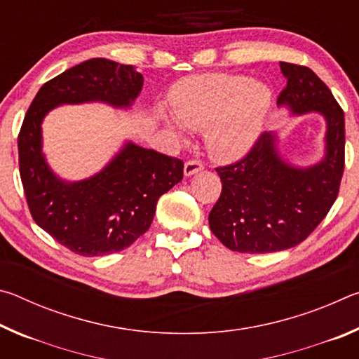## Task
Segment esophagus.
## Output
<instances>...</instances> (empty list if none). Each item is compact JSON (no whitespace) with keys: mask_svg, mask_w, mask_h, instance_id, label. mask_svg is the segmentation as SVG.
<instances>
[{"mask_svg":"<svg viewBox=\"0 0 359 359\" xmlns=\"http://www.w3.org/2000/svg\"><path fill=\"white\" fill-rule=\"evenodd\" d=\"M203 169H204V165H203L201 161L190 160V161L185 163L184 172H185V175H193V174H196V172H199V171H203Z\"/></svg>","mask_w":359,"mask_h":359,"instance_id":"34e87169","label":"esophagus"}]
</instances>
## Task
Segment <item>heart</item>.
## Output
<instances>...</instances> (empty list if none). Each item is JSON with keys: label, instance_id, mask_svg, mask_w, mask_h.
<instances>
[{"label": "heart", "instance_id": "1", "mask_svg": "<svg viewBox=\"0 0 359 359\" xmlns=\"http://www.w3.org/2000/svg\"><path fill=\"white\" fill-rule=\"evenodd\" d=\"M171 104L187 128L205 130V147L212 158L234 161L257 142L271 109V92L245 76L215 72L182 79L172 87ZM160 115L184 135L181 123L163 111Z\"/></svg>", "mask_w": 359, "mask_h": 359}]
</instances>
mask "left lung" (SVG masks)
<instances>
[{"label":"left lung","instance_id":"8db88e82","mask_svg":"<svg viewBox=\"0 0 359 359\" xmlns=\"http://www.w3.org/2000/svg\"><path fill=\"white\" fill-rule=\"evenodd\" d=\"M287 87L277 104L291 114L318 112L326 120L325 156L296 168L277 150L276 133H263L242 160L217 168L222 194L209 214L212 233L229 250L280 252L301 244L339 194L345 166L344 111L326 83L306 66L280 62Z\"/></svg>","mask_w":359,"mask_h":359}]
</instances>
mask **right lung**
I'll list each match as a JSON object with an SVG mask.
<instances>
[{
  "mask_svg": "<svg viewBox=\"0 0 359 359\" xmlns=\"http://www.w3.org/2000/svg\"><path fill=\"white\" fill-rule=\"evenodd\" d=\"M144 77L130 65L92 58L46 82L19 133V168L33 220L60 244L82 257L130 247L150 228L156 203L184 177V161L126 142L98 174L66 182L42 154L41 123L60 104L107 102L130 107Z\"/></svg>",
  "mask_w": 359,
  "mask_h": 359,
  "instance_id": "add662e5",
  "label": "right lung"
}]
</instances>
